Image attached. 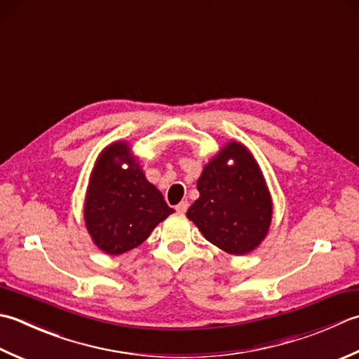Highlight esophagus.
<instances>
[{"instance_id":"34e87169","label":"esophagus","mask_w":359,"mask_h":359,"mask_svg":"<svg viewBox=\"0 0 359 359\" xmlns=\"http://www.w3.org/2000/svg\"><path fill=\"white\" fill-rule=\"evenodd\" d=\"M188 207H189V203L187 201H182L180 203H177V205H175V210H177L179 213H187Z\"/></svg>"}]
</instances>
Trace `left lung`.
<instances>
[{
    "label": "left lung",
    "mask_w": 359,
    "mask_h": 359,
    "mask_svg": "<svg viewBox=\"0 0 359 359\" xmlns=\"http://www.w3.org/2000/svg\"><path fill=\"white\" fill-rule=\"evenodd\" d=\"M234 158L233 165L226 160ZM199 199L187 216L202 235L231 255L254 250L268 233L272 202L263 174L250 152L229 143L205 166L198 180Z\"/></svg>",
    "instance_id": "8db88e82"
}]
</instances>
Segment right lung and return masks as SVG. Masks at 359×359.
Masks as SVG:
<instances>
[{
    "mask_svg": "<svg viewBox=\"0 0 359 359\" xmlns=\"http://www.w3.org/2000/svg\"><path fill=\"white\" fill-rule=\"evenodd\" d=\"M128 163V170L121 168ZM174 213L158 189L146 180L126 143L105 149L91 174L86 224L95 244L109 255L142 244L158 222Z\"/></svg>",
    "mask_w": 359,
    "mask_h": 359,
    "instance_id": "obj_1",
    "label": "right lung"
}]
</instances>
